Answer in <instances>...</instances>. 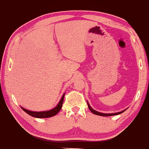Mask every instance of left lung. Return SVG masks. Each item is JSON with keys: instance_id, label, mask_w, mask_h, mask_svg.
<instances>
[{"instance_id": "left-lung-1", "label": "left lung", "mask_w": 149, "mask_h": 149, "mask_svg": "<svg viewBox=\"0 0 149 149\" xmlns=\"http://www.w3.org/2000/svg\"><path fill=\"white\" fill-rule=\"evenodd\" d=\"M87 103H88V105L89 109H90V111L92 112V113L95 114V115L101 116H116V115H118V114H120V113H122L123 112H124L125 111L126 109H125V110L122 111H120V112H118V113H103L98 112V111H97L94 110V109H92V108L91 107H90V104L88 103V102H87Z\"/></svg>"}]
</instances>
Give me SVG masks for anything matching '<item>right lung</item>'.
<instances>
[{"label": "right lung", "mask_w": 149, "mask_h": 149, "mask_svg": "<svg viewBox=\"0 0 149 149\" xmlns=\"http://www.w3.org/2000/svg\"><path fill=\"white\" fill-rule=\"evenodd\" d=\"M64 95H62L61 97V99L60 101L59 102V103L54 109H50V110L48 111H29L27 110V109H24V108L22 107V110L28 113L29 115H30L31 116H33L34 118H49V117H52V116H55L56 114H57L59 112V111L61 110V107H62V104H63V102H64Z\"/></svg>", "instance_id": "add662e5"}]
</instances>
